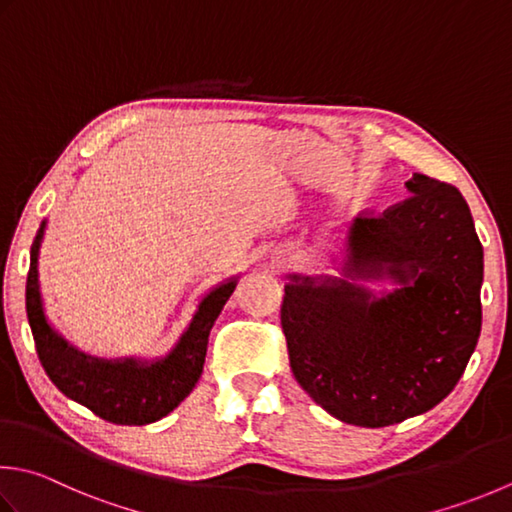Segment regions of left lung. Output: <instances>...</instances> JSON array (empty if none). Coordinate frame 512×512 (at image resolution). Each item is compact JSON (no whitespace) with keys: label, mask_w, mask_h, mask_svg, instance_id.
<instances>
[{"label":"left lung","mask_w":512,"mask_h":512,"mask_svg":"<svg viewBox=\"0 0 512 512\" xmlns=\"http://www.w3.org/2000/svg\"><path fill=\"white\" fill-rule=\"evenodd\" d=\"M406 188V202L346 224L342 277L293 273L284 286L293 375L353 426L399 424L437 406L482 330L484 248L466 199L422 173ZM379 281L391 288L367 286Z\"/></svg>","instance_id":"8db88e82"}]
</instances>
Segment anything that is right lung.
<instances>
[{"mask_svg": "<svg viewBox=\"0 0 512 512\" xmlns=\"http://www.w3.org/2000/svg\"><path fill=\"white\" fill-rule=\"evenodd\" d=\"M46 219L30 246L26 279V313L35 348L46 375L73 402L93 410L106 422L144 426L166 417L193 393L204 370L208 335L237 286V275L210 288L199 302L193 319L164 357L104 359L86 355L57 333L48 322L39 290V248Z\"/></svg>", "mask_w": 512, "mask_h": 512, "instance_id": "right-lung-1", "label": "right lung"}]
</instances>
